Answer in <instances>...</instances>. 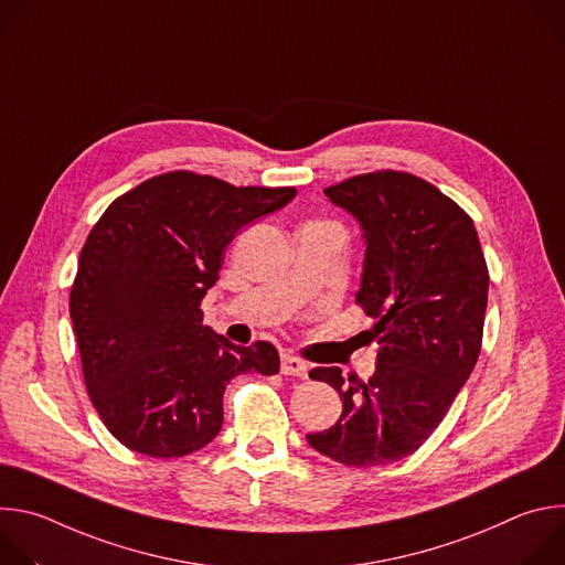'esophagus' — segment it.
<instances>
[{
    "mask_svg": "<svg viewBox=\"0 0 565 565\" xmlns=\"http://www.w3.org/2000/svg\"><path fill=\"white\" fill-rule=\"evenodd\" d=\"M281 373L284 375H297L303 377L308 373L306 362H301L299 358H295L292 353H281Z\"/></svg>",
    "mask_w": 565,
    "mask_h": 565,
    "instance_id": "obj_1",
    "label": "esophagus"
}]
</instances>
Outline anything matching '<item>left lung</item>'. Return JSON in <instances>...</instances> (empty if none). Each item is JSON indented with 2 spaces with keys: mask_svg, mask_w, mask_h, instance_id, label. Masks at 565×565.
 I'll use <instances>...</instances> for the list:
<instances>
[{
  "mask_svg": "<svg viewBox=\"0 0 565 565\" xmlns=\"http://www.w3.org/2000/svg\"><path fill=\"white\" fill-rule=\"evenodd\" d=\"M362 227L358 303L375 319V373L360 382L338 366L312 380L342 397L340 420L308 445L349 467H377L414 454L465 386L482 340L490 275L473 221L438 188L373 172L327 188Z\"/></svg>",
  "mask_w": 565,
  "mask_h": 565,
  "instance_id": "8db88e82",
  "label": "left lung"
}]
</instances>
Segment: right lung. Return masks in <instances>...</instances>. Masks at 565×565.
<instances>
[{
  "mask_svg": "<svg viewBox=\"0 0 565 565\" xmlns=\"http://www.w3.org/2000/svg\"><path fill=\"white\" fill-rule=\"evenodd\" d=\"M295 194L170 172L94 225L68 310L89 397L118 443L151 458L192 454L221 431L232 377L279 371L270 342L232 344L203 327L199 306L234 234Z\"/></svg>",
  "mask_w": 565,
  "mask_h": 565,
  "instance_id": "right-lung-1",
  "label": "right lung"
}]
</instances>
